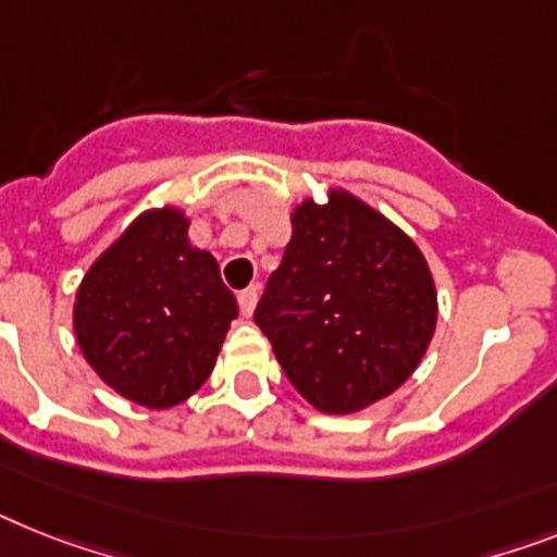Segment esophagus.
<instances>
[{"instance_id": "obj_1", "label": "esophagus", "mask_w": 557, "mask_h": 557, "mask_svg": "<svg viewBox=\"0 0 557 557\" xmlns=\"http://www.w3.org/2000/svg\"><path fill=\"white\" fill-rule=\"evenodd\" d=\"M257 297H260V288H257V286L243 288V292L237 294V306H240V314H243V317H251V314H255Z\"/></svg>"}]
</instances>
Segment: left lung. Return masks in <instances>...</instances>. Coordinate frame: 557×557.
Listing matches in <instances>:
<instances>
[{"label": "left lung", "instance_id": "left-lung-1", "mask_svg": "<svg viewBox=\"0 0 557 557\" xmlns=\"http://www.w3.org/2000/svg\"><path fill=\"white\" fill-rule=\"evenodd\" d=\"M438 320L422 249L348 189L292 209V240L255 322L297 394L331 416L357 413L410 380Z\"/></svg>", "mask_w": 557, "mask_h": 557}]
</instances>
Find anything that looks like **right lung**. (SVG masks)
<instances>
[{
    "instance_id": "add662e5",
    "label": "right lung",
    "mask_w": 557,
    "mask_h": 557,
    "mask_svg": "<svg viewBox=\"0 0 557 557\" xmlns=\"http://www.w3.org/2000/svg\"><path fill=\"white\" fill-rule=\"evenodd\" d=\"M237 317L181 207L147 209L78 283L73 331L98 380L149 410L175 408L209 380Z\"/></svg>"
}]
</instances>
